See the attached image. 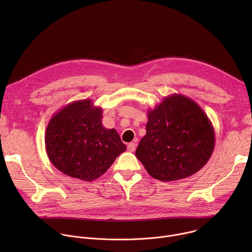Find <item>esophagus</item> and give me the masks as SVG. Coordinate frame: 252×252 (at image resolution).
I'll use <instances>...</instances> for the list:
<instances>
[{"label": "esophagus", "instance_id": "1", "mask_svg": "<svg viewBox=\"0 0 252 252\" xmlns=\"http://www.w3.org/2000/svg\"><path fill=\"white\" fill-rule=\"evenodd\" d=\"M135 148H136V145H135L134 142H130V143H128V145H127V151L129 153H133L135 151Z\"/></svg>", "mask_w": 252, "mask_h": 252}]
</instances>
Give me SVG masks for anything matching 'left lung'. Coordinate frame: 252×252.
Segmentation results:
<instances>
[{"mask_svg": "<svg viewBox=\"0 0 252 252\" xmlns=\"http://www.w3.org/2000/svg\"><path fill=\"white\" fill-rule=\"evenodd\" d=\"M147 133L135 157L161 182L189 177L209 160L215 142L212 124L191 98L173 94L148 111Z\"/></svg>", "mask_w": 252, "mask_h": 252, "instance_id": "8db88e82", "label": "left lung"}]
</instances>
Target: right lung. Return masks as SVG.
Returning <instances> with one entry per match:
<instances>
[{"label": "right lung", "mask_w": 252, "mask_h": 252, "mask_svg": "<svg viewBox=\"0 0 252 252\" xmlns=\"http://www.w3.org/2000/svg\"><path fill=\"white\" fill-rule=\"evenodd\" d=\"M102 109L92 99L70 102L50 120L45 145L52 164L85 182L102 175L126 147L115 128H105Z\"/></svg>", "instance_id": "add662e5"}]
</instances>
